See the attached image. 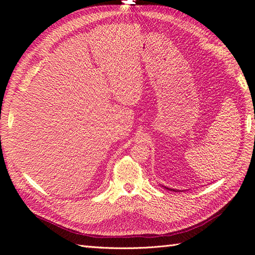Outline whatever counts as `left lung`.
Segmentation results:
<instances>
[{"label": "left lung", "instance_id": "obj_1", "mask_svg": "<svg viewBox=\"0 0 255 255\" xmlns=\"http://www.w3.org/2000/svg\"><path fill=\"white\" fill-rule=\"evenodd\" d=\"M163 187H165L166 189H168V190H171V191H175V192H177V191H182V190H179V189H174V188H169V187H166V186H163Z\"/></svg>", "mask_w": 255, "mask_h": 255}]
</instances>
